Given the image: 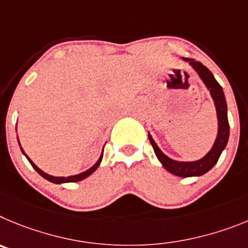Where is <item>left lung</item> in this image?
<instances>
[{
	"instance_id": "8db88e82",
	"label": "left lung",
	"mask_w": 248,
	"mask_h": 248,
	"mask_svg": "<svg viewBox=\"0 0 248 248\" xmlns=\"http://www.w3.org/2000/svg\"><path fill=\"white\" fill-rule=\"evenodd\" d=\"M184 60L189 62V64L195 69V71L199 74V77L202 78V80L204 81L206 88L210 90L211 97H213L214 102H215L218 121V131L215 143H214L211 151L209 152L204 158H202V159L195 160V162H178V160H174L171 159V158L167 157V155L158 148V146L155 144L153 138L151 137V135H148V138L152 147H153V151H155V155H157L159 162L163 164V167H164L168 171H170L171 174L177 175V177L188 178L199 177V175L207 173V171L210 170V169L215 166L216 163H217L218 158L221 155L222 151H224L225 147H226L227 144V140H229L230 124L229 119H227L226 100H225V95L224 91H222L221 85L216 81L214 75L211 74V71L209 70L206 66L202 65L200 62L189 59V58H184Z\"/></svg>"
}]
</instances>
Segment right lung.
<instances>
[{
  "mask_svg": "<svg viewBox=\"0 0 248 248\" xmlns=\"http://www.w3.org/2000/svg\"><path fill=\"white\" fill-rule=\"evenodd\" d=\"M18 143H19V142H18ZM21 151H22V153H23V155L27 157V155H26V153H24L23 149L21 148ZM102 155H104V152H102ZM102 155H101V157L99 158V160H97V162L95 163V164H93V166L91 167L90 169H88V170L84 171V173H80V174H77V175H71V177H66V178H65V177H53V175H49V174L44 173L43 170H41V169L38 168V167L35 166L34 163H33L32 160L30 159V158L27 157V159L30 160V163H31V164H32L33 168H34V170L37 171L38 174H41V175L44 178V179L49 180V182H52V183H55V184H62V183H75V182H80V180L85 179L86 177H89V175H90V174H93V171L96 170L97 167L100 166V163H101V160H102Z\"/></svg>",
  "mask_w": 248,
  "mask_h": 248,
  "instance_id": "obj_1",
  "label": "right lung"
}]
</instances>
